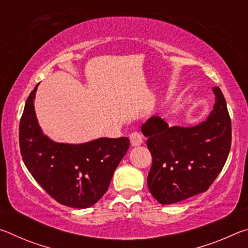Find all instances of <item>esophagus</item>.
<instances>
[{"instance_id": "esophagus-1", "label": "esophagus", "mask_w": 248, "mask_h": 248, "mask_svg": "<svg viewBox=\"0 0 248 248\" xmlns=\"http://www.w3.org/2000/svg\"><path fill=\"white\" fill-rule=\"evenodd\" d=\"M129 138H130V141H131L132 146H139L143 143V138H142V136L139 132H132L129 136Z\"/></svg>"}]
</instances>
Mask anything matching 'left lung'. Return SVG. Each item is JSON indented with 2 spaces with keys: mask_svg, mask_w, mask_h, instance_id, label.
I'll list each match as a JSON object with an SVG mask.
<instances>
[{
  "mask_svg": "<svg viewBox=\"0 0 248 248\" xmlns=\"http://www.w3.org/2000/svg\"><path fill=\"white\" fill-rule=\"evenodd\" d=\"M216 104L207 119L194 127H170L159 116L141 125L152 154L148 187L161 204L179 202L208 190L231 149V119L224 96L213 87Z\"/></svg>",
  "mask_w": 248,
  "mask_h": 248,
  "instance_id": "obj_1",
  "label": "left lung"
}]
</instances>
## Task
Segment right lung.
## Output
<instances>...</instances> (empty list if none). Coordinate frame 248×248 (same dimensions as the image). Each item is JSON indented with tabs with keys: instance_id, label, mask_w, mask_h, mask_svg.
<instances>
[{
	"instance_id": "obj_1",
	"label": "right lung",
	"mask_w": 248,
	"mask_h": 248,
	"mask_svg": "<svg viewBox=\"0 0 248 248\" xmlns=\"http://www.w3.org/2000/svg\"><path fill=\"white\" fill-rule=\"evenodd\" d=\"M38 85L29 94L19 124V146L29 173L52 198L66 207L85 209L107 191L130 141L98 138L85 143L54 142L46 136L35 111Z\"/></svg>"
}]
</instances>
